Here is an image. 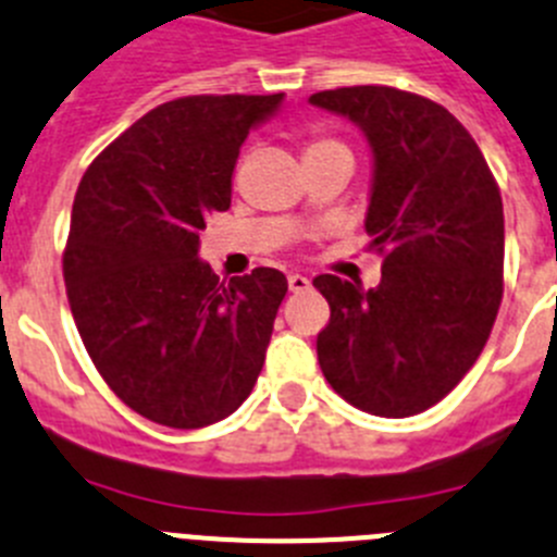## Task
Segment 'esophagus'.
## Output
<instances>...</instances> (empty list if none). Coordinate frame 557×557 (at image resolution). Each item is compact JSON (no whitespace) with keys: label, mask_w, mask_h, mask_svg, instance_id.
Wrapping results in <instances>:
<instances>
[{"label":"esophagus","mask_w":557,"mask_h":557,"mask_svg":"<svg viewBox=\"0 0 557 557\" xmlns=\"http://www.w3.org/2000/svg\"><path fill=\"white\" fill-rule=\"evenodd\" d=\"M288 288L290 290H305V288H310V280L305 277V274H288Z\"/></svg>","instance_id":"esophagus-1"}]
</instances>
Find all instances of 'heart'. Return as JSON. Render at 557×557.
Returning a JSON list of instances; mask_svg holds the SVG:
<instances>
[{"label": "heart", "mask_w": 557, "mask_h": 557, "mask_svg": "<svg viewBox=\"0 0 557 557\" xmlns=\"http://www.w3.org/2000/svg\"><path fill=\"white\" fill-rule=\"evenodd\" d=\"M327 149H347L341 141H335V138H330V135H313L308 141V149H305V154L308 152H327Z\"/></svg>", "instance_id": "obj_1"}]
</instances>
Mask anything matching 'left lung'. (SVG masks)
<instances>
[{
    "label": "left lung",
    "instance_id": "left-lung-1",
    "mask_svg": "<svg viewBox=\"0 0 557 557\" xmlns=\"http://www.w3.org/2000/svg\"><path fill=\"white\" fill-rule=\"evenodd\" d=\"M310 104L347 116L372 147L366 233L383 255L377 288L313 280L330 302L319 366L366 413H422L472 369L503 302L497 180L469 129L433 99L352 85L313 94Z\"/></svg>",
    "mask_w": 557,
    "mask_h": 557
}]
</instances>
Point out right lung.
<instances>
[{"label": "right lung", "mask_w": 557, "mask_h": 557, "mask_svg": "<svg viewBox=\"0 0 557 557\" xmlns=\"http://www.w3.org/2000/svg\"><path fill=\"white\" fill-rule=\"evenodd\" d=\"M283 94L158 104L83 174L63 252L69 305L94 366L149 422L197 430L249 397L288 280L219 283L199 260L205 219L230 208L249 129Z\"/></svg>", "instance_id": "right-lung-1"}]
</instances>
